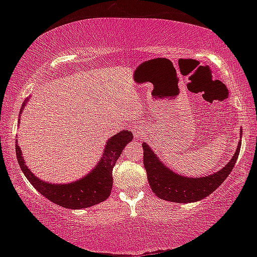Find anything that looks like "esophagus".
Here are the masks:
<instances>
[{"label":"esophagus","mask_w":257,"mask_h":257,"mask_svg":"<svg viewBox=\"0 0 257 257\" xmlns=\"http://www.w3.org/2000/svg\"><path fill=\"white\" fill-rule=\"evenodd\" d=\"M133 134H134V137H136V138H142L143 137V130L141 129V127H139V125H136V127H134V129H133Z\"/></svg>","instance_id":"34e87169"}]
</instances>
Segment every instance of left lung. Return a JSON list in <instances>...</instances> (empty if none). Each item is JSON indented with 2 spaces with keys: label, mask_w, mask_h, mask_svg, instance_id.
Instances as JSON below:
<instances>
[{
  "label": "left lung",
  "mask_w": 257,
  "mask_h": 257,
  "mask_svg": "<svg viewBox=\"0 0 257 257\" xmlns=\"http://www.w3.org/2000/svg\"><path fill=\"white\" fill-rule=\"evenodd\" d=\"M142 146L144 150L147 180L156 196L163 201L173 203H193L207 197L227 179L237 162L241 143H238L236 153L221 170L213 175L198 178L184 177L173 172L161 162L150 145L143 143Z\"/></svg>",
  "instance_id": "left-lung-1"
}]
</instances>
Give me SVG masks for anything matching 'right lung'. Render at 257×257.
Wrapping results in <instances>:
<instances>
[{"mask_svg":"<svg viewBox=\"0 0 257 257\" xmlns=\"http://www.w3.org/2000/svg\"><path fill=\"white\" fill-rule=\"evenodd\" d=\"M27 101L28 98L21 106L20 114ZM132 139L133 134L127 130L115 134L107 141L102 158L96 167L94 168V170L81 179L70 182V184H51V182L38 179L25 164L21 150L17 144L18 141H16V153L21 170L27 177L30 184L34 186V188H36L49 201L58 204L60 206L71 208V210H79V208L96 205L110 196L113 185V167L122 153L124 146L129 142H132Z\"/></svg>","mask_w":257,"mask_h":257,"instance_id":"obj_1","label":"right lung"}]
</instances>
